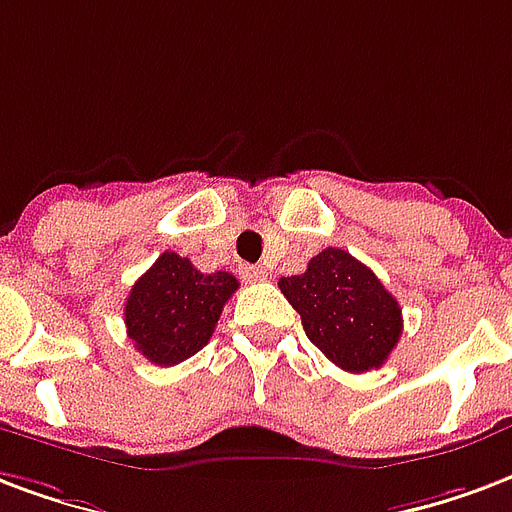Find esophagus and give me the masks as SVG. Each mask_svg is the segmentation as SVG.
Returning <instances> with one entry per match:
<instances>
[{
    "label": "esophagus",
    "mask_w": 512,
    "mask_h": 512,
    "mask_svg": "<svg viewBox=\"0 0 512 512\" xmlns=\"http://www.w3.org/2000/svg\"><path fill=\"white\" fill-rule=\"evenodd\" d=\"M238 274H241V279H244V282H263V279L268 276V271L263 266H241V271H238Z\"/></svg>",
    "instance_id": "esophagus-1"
}]
</instances>
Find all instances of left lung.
Returning a JSON list of instances; mask_svg holds the SVG:
<instances>
[{
	"label": "left lung",
	"mask_w": 512,
	"mask_h": 512,
	"mask_svg": "<svg viewBox=\"0 0 512 512\" xmlns=\"http://www.w3.org/2000/svg\"><path fill=\"white\" fill-rule=\"evenodd\" d=\"M279 290L301 314L309 342L344 372L380 369L401 336V306L369 266L328 246Z\"/></svg>",
	"instance_id": "obj_1"
}]
</instances>
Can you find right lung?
I'll return each instance as SVG.
<instances>
[{"instance_id":"1","label":"right lung","mask_w":512,"mask_h":512,"mask_svg":"<svg viewBox=\"0 0 512 512\" xmlns=\"http://www.w3.org/2000/svg\"><path fill=\"white\" fill-rule=\"evenodd\" d=\"M238 279L227 271L200 274L187 257L162 252L132 285L124 304L127 336L157 366H173L203 350Z\"/></svg>"}]
</instances>
